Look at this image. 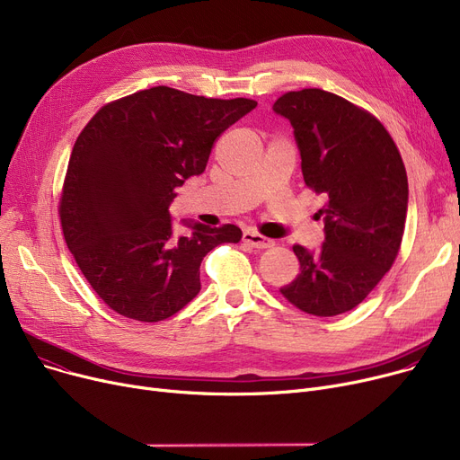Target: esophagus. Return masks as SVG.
I'll return each instance as SVG.
<instances>
[{"label":"esophagus","instance_id":"1","mask_svg":"<svg viewBox=\"0 0 460 460\" xmlns=\"http://www.w3.org/2000/svg\"><path fill=\"white\" fill-rule=\"evenodd\" d=\"M243 243H244V244H248L250 248H257V250H264V248H270V246L274 244L270 238H267V236H262V234H259V233L252 231V229L244 231V234H243Z\"/></svg>","mask_w":460,"mask_h":460}]
</instances>
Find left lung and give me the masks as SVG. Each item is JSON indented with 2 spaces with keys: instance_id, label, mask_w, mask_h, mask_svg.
<instances>
[{
  "instance_id": "8db88e82",
  "label": "left lung",
  "mask_w": 460,
  "mask_h": 460,
  "mask_svg": "<svg viewBox=\"0 0 460 460\" xmlns=\"http://www.w3.org/2000/svg\"><path fill=\"white\" fill-rule=\"evenodd\" d=\"M272 110L295 130L302 175L326 198L319 250L293 246L300 274L281 295L298 309L333 317L376 287L401 248L408 179L392 136L378 120L323 89L285 93Z\"/></svg>"
}]
</instances>
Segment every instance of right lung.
I'll list each match as a JSON object with an SVG mask.
<instances>
[{
	"instance_id": "1",
	"label": "right lung",
	"mask_w": 460,
	"mask_h": 460,
	"mask_svg": "<svg viewBox=\"0 0 460 460\" xmlns=\"http://www.w3.org/2000/svg\"><path fill=\"white\" fill-rule=\"evenodd\" d=\"M257 106L158 85L104 106L72 149L59 205L65 243L85 279L119 315L158 323L199 293L203 257L238 243L236 226L182 220L175 190L205 172L212 145Z\"/></svg>"
}]
</instances>
